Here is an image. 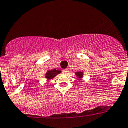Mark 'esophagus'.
<instances>
[{"mask_svg": "<svg viewBox=\"0 0 128 128\" xmlns=\"http://www.w3.org/2000/svg\"><path fill=\"white\" fill-rule=\"evenodd\" d=\"M69 72V69H64V70H62V73L64 74H68V72Z\"/></svg>", "mask_w": 128, "mask_h": 128, "instance_id": "esophagus-1", "label": "esophagus"}]
</instances>
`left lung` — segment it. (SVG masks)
I'll return each instance as SVG.
<instances>
[{"label": "left lung", "instance_id": "8db88e82", "mask_svg": "<svg viewBox=\"0 0 128 128\" xmlns=\"http://www.w3.org/2000/svg\"><path fill=\"white\" fill-rule=\"evenodd\" d=\"M75 74H76V76L78 77L79 79H81V78H82V76H83V72H81V71L76 72Z\"/></svg>", "mask_w": 128, "mask_h": 128}]
</instances>
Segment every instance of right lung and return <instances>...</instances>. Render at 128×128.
<instances>
[{
  "mask_svg": "<svg viewBox=\"0 0 128 128\" xmlns=\"http://www.w3.org/2000/svg\"><path fill=\"white\" fill-rule=\"evenodd\" d=\"M61 72V70H56V69H52V70H49L45 74L46 78L48 80H50L54 78V77L56 76L58 74H60Z\"/></svg>",
  "mask_w": 128,
  "mask_h": 128,
  "instance_id": "obj_1",
  "label": "right lung"
}]
</instances>
